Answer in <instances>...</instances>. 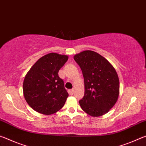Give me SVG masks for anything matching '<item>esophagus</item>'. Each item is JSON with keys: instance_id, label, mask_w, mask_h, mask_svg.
I'll return each mask as SVG.
<instances>
[{"instance_id": "1", "label": "esophagus", "mask_w": 146, "mask_h": 146, "mask_svg": "<svg viewBox=\"0 0 146 146\" xmlns=\"http://www.w3.org/2000/svg\"><path fill=\"white\" fill-rule=\"evenodd\" d=\"M68 92H69V94H74V89H70V90H68Z\"/></svg>"}]
</instances>
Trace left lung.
<instances>
[{
    "label": "left lung",
    "instance_id": "1",
    "mask_svg": "<svg viewBox=\"0 0 146 146\" xmlns=\"http://www.w3.org/2000/svg\"><path fill=\"white\" fill-rule=\"evenodd\" d=\"M74 59L82 69L85 94L79 101L83 111L93 117L108 113L117 102L120 82L115 68L97 52L85 50Z\"/></svg>",
    "mask_w": 146,
    "mask_h": 146
}]
</instances>
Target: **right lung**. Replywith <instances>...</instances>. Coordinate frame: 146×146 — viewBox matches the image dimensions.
<instances>
[{
    "instance_id": "right-lung-1",
    "label": "right lung",
    "mask_w": 146,
    "mask_h": 146,
    "mask_svg": "<svg viewBox=\"0 0 146 146\" xmlns=\"http://www.w3.org/2000/svg\"><path fill=\"white\" fill-rule=\"evenodd\" d=\"M68 59L66 55L48 54L38 59L26 74L23 94L35 111L49 115L59 111L65 104L68 94L58 72Z\"/></svg>"
}]
</instances>
